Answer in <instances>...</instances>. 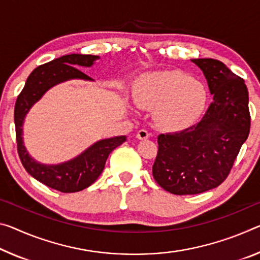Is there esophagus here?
<instances>
[{"mask_svg":"<svg viewBox=\"0 0 260 260\" xmlns=\"http://www.w3.org/2000/svg\"><path fill=\"white\" fill-rule=\"evenodd\" d=\"M137 138L139 140H146L149 138V133H148L146 129H140L137 133Z\"/></svg>","mask_w":260,"mask_h":260,"instance_id":"esophagus-1","label":"esophagus"}]
</instances>
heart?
<instances>
[{
	"label": "heart",
	"instance_id": "1",
	"mask_svg": "<svg viewBox=\"0 0 260 260\" xmlns=\"http://www.w3.org/2000/svg\"><path fill=\"white\" fill-rule=\"evenodd\" d=\"M135 97L142 108L154 111L156 125L167 132L191 127L204 113L208 91L203 82L180 71H162L142 75Z\"/></svg>",
	"mask_w": 260,
	"mask_h": 260
}]
</instances>
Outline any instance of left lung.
Listing matches in <instances>:
<instances>
[{
  "label": "left lung",
  "instance_id": "8db88e82",
  "mask_svg": "<svg viewBox=\"0 0 260 260\" xmlns=\"http://www.w3.org/2000/svg\"><path fill=\"white\" fill-rule=\"evenodd\" d=\"M207 80L213 102L188 128L160 134L152 176L177 196L198 194L228 177L250 133L249 92L244 80L215 59H193Z\"/></svg>",
  "mask_w": 260,
  "mask_h": 260
}]
</instances>
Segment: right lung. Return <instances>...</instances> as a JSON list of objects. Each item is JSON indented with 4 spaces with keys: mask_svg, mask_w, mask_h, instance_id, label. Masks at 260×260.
<instances>
[{
    "mask_svg": "<svg viewBox=\"0 0 260 260\" xmlns=\"http://www.w3.org/2000/svg\"><path fill=\"white\" fill-rule=\"evenodd\" d=\"M97 59H100V56L69 54L39 66L27 77L25 85L18 94L15 104L16 141L20 162L28 174L38 182L63 193L82 191L96 182L104 170L105 162L111 151L125 142L126 137L122 135L101 140L68 162L56 166H46L35 160L25 149L22 138L24 118L32 105L55 84L73 78L92 81L91 77L81 72L77 67H91Z\"/></svg>",
    "mask_w": 260,
    "mask_h": 260,
    "instance_id": "1",
    "label": "right lung"
}]
</instances>
